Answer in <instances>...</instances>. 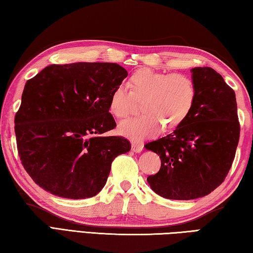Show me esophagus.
<instances>
[{"mask_svg":"<svg viewBox=\"0 0 253 253\" xmlns=\"http://www.w3.org/2000/svg\"><path fill=\"white\" fill-rule=\"evenodd\" d=\"M143 150V144L141 143H136V142H132V151L135 152V153H140Z\"/></svg>","mask_w":253,"mask_h":253,"instance_id":"esophagus-1","label":"esophagus"}]
</instances>
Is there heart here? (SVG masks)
<instances>
[{"mask_svg":"<svg viewBox=\"0 0 253 253\" xmlns=\"http://www.w3.org/2000/svg\"><path fill=\"white\" fill-rule=\"evenodd\" d=\"M127 85L114 88L109 109L118 119L126 118L135 108V99L142 100L144 113L119 125V133L132 141H143L159 134L163 126L178 127L188 118L196 101L193 80L183 75H170L141 68L133 73Z\"/></svg>","mask_w":253,"mask_h":253,"instance_id":"obj_1","label":"heart"}]
</instances>
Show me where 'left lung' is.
I'll return each mask as SVG.
<instances>
[{
	"label": "left lung",
	"mask_w": 253,
	"mask_h": 253,
	"mask_svg": "<svg viewBox=\"0 0 253 253\" xmlns=\"http://www.w3.org/2000/svg\"><path fill=\"white\" fill-rule=\"evenodd\" d=\"M190 71L197 92L192 112L173 133L144 145L161 159L147 183L176 201L206 196L225 180L240 135L235 91L212 68Z\"/></svg>",
	"instance_id": "obj_1"
}]
</instances>
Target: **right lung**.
<instances>
[{
    "instance_id": "add662e5",
    "label": "right lung",
    "mask_w": 253,
    "mask_h": 253,
    "mask_svg": "<svg viewBox=\"0 0 253 253\" xmlns=\"http://www.w3.org/2000/svg\"><path fill=\"white\" fill-rule=\"evenodd\" d=\"M127 71L113 63L50 65L27 80L15 116L18 155L32 179L56 196L93 197L112 161L131 150L109 112L114 88Z\"/></svg>"
}]
</instances>
